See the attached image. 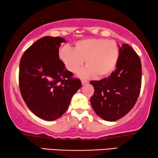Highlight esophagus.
I'll use <instances>...</instances> for the list:
<instances>
[{
    "label": "esophagus",
    "instance_id": "obj_1",
    "mask_svg": "<svg viewBox=\"0 0 158 158\" xmlns=\"http://www.w3.org/2000/svg\"><path fill=\"white\" fill-rule=\"evenodd\" d=\"M81 83H82V84H83V85H85V84H87L88 83V81H86V80H82Z\"/></svg>",
    "mask_w": 158,
    "mask_h": 158
}]
</instances>
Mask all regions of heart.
Listing matches in <instances>:
<instances>
[{
    "instance_id": "obj_1",
    "label": "heart",
    "mask_w": 158,
    "mask_h": 158,
    "mask_svg": "<svg viewBox=\"0 0 158 158\" xmlns=\"http://www.w3.org/2000/svg\"><path fill=\"white\" fill-rule=\"evenodd\" d=\"M60 59L67 70L77 73L85 60L86 68L81 73L83 77L102 78L109 76L115 70L119 57V49L116 42L103 38L79 40L74 48L64 46L59 53Z\"/></svg>"
}]
</instances>
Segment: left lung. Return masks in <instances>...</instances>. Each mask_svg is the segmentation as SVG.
Returning a JSON list of instances; mask_svg holds the SVG:
<instances>
[{
    "mask_svg": "<svg viewBox=\"0 0 158 158\" xmlns=\"http://www.w3.org/2000/svg\"><path fill=\"white\" fill-rule=\"evenodd\" d=\"M116 70L109 77L90 81L95 91L90 103L103 119L115 122L128 114L137 102L142 83L139 56L128 44L119 46Z\"/></svg>",
    "mask_w": 158,
    "mask_h": 158,
    "instance_id": "left-lung-1",
    "label": "left lung"
}]
</instances>
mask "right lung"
<instances>
[{"label":"right lung","instance_id":"add662e5","mask_svg":"<svg viewBox=\"0 0 158 158\" xmlns=\"http://www.w3.org/2000/svg\"><path fill=\"white\" fill-rule=\"evenodd\" d=\"M65 40L44 36L29 47L19 65V88L29 109L42 119L60 118L81 87L60 60L59 47Z\"/></svg>","mask_w":158,"mask_h":158}]
</instances>
